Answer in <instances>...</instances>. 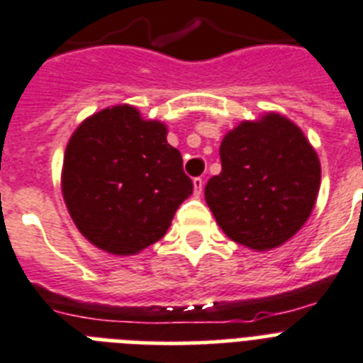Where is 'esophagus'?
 <instances>
[{
	"label": "esophagus",
	"mask_w": 363,
	"mask_h": 363,
	"mask_svg": "<svg viewBox=\"0 0 363 363\" xmlns=\"http://www.w3.org/2000/svg\"><path fill=\"white\" fill-rule=\"evenodd\" d=\"M203 184H205V181H203L201 177H196V179H194V194H196V196H201Z\"/></svg>",
	"instance_id": "1"
}]
</instances>
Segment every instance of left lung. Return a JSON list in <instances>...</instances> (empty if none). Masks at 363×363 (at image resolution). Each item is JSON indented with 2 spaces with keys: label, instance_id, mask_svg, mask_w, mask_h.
Wrapping results in <instances>:
<instances>
[{
  "label": "left lung",
  "instance_id": "8db88e82",
  "mask_svg": "<svg viewBox=\"0 0 363 363\" xmlns=\"http://www.w3.org/2000/svg\"><path fill=\"white\" fill-rule=\"evenodd\" d=\"M222 172L205 186L218 225L263 252L296 235L317 201L320 162L304 132L279 113L244 121L220 145Z\"/></svg>",
  "mask_w": 363,
  "mask_h": 363
}]
</instances>
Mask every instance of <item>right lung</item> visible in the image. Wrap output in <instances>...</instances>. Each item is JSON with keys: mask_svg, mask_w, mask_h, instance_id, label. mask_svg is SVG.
Listing matches in <instances>:
<instances>
[{"mask_svg": "<svg viewBox=\"0 0 363 363\" xmlns=\"http://www.w3.org/2000/svg\"><path fill=\"white\" fill-rule=\"evenodd\" d=\"M158 121L132 106L91 115L70 135L61 188L76 228L113 255H134L166 235L194 184Z\"/></svg>", "mask_w": 363, "mask_h": 363, "instance_id": "1", "label": "right lung"}]
</instances>
